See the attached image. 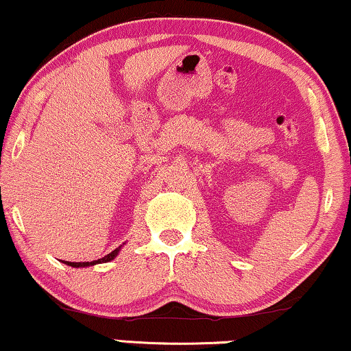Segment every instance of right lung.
<instances>
[{"instance_id": "add662e5", "label": "right lung", "mask_w": 351, "mask_h": 351, "mask_svg": "<svg viewBox=\"0 0 351 351\" xmlns=\"http://www.w3.org/2000/svg\"><path fill=\"white\" fill-rule=\"evenodd\" d=\"M120 248H121V245L119 248H115L114 252H110L109 255H106L104 258H99V260H96V261H85V263L64 261V264H68V266H71V267H90V266H96V264H101V263H109V261H112L117 255H119Z\"/></svg>"}]
</instances>
